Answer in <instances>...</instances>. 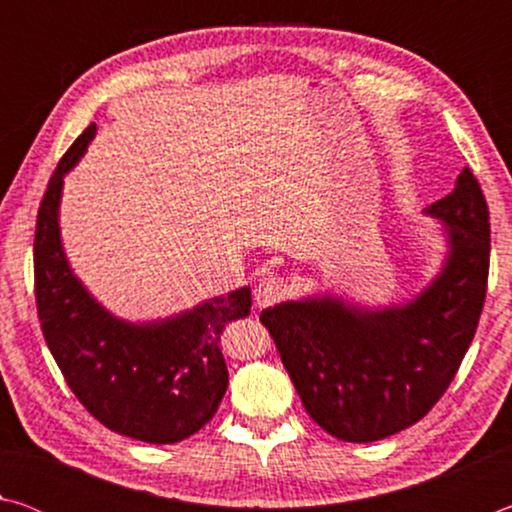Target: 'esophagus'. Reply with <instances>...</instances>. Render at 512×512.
<instances>
[{
	"label": "esophagus",
	"mask_w": 512,
	"mask_h": 512,
	"mask_svg": "<svg viewBox=\"0 0 512 512\" xmlns=\"http://www.w3.org/2000/svg\"><path fill=\"white\" fill-rule=\"evenodd\" d=\"M287 291H289V284L284 277H280L277 273H268L264 277H259L255 287V305L259 309L273 307L280 300L287 298Z\"/></svg>",
	"instance_id": "obj_1"
}]
</instances>
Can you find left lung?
Wrapping results in <instances>:
<instances>
[{"label": "left lung", "instance_id": "left-lung-1", "mask_svg": "<svg viewBox=\"0 0 512 512\" xmlns=\"http://www.w3.org/2000/svg\"><path fill=\"white\" fill-rule=\"evenodd\" d=\"M443 223L438 275L402 305L361 307L323 293L262 311L307 413L329 436L375 443L431 411L474 339L488 287L490 216L470 169L422 210Z\"/></svg>", "mask_w": 512, "mask_h": 512}]
</instances>
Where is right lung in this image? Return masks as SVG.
<instances>
[{"label": "right lung", "mask_w": 512, "mask_h": 512, "mask_svg": "<svg viewBox=\"0 0 512 512\" xmlns=\"http://www.w3.org/2000/svg\"><path fill=\"white\" fill-rule=\"evenodd\" d=\"M97 135L69 146L42 198L33 244L40 327L67 386L103 427L173 445L212 420L228 388L223 327L250 314V289L216 296L176 316L131 323L92 298L67 262L58 210L63 178Z\"/></svg>", "instance_id": "right-lung-1"}]
</instances>
